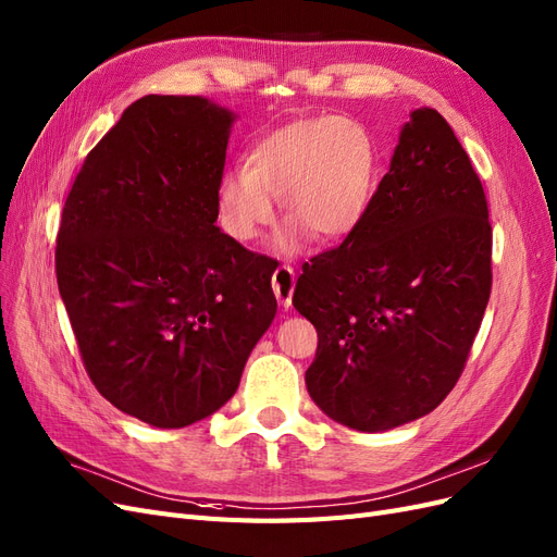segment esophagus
<instances>
[{"mask_svg":"<svg viewBox=\"0 0 557 557\" xmlns=\"http://www.w3.org/2000/svg\"><path fill=\"white\" fill-rule=\"evenodd\" d=\"M272 285H274V295L278 299V305L283 309H290L293 307V293H295V272L293 267L288 264H281L274 276H272Z\"/></svg>","mask_w":557,"mask_h":557,"instance_id":"1","label":"esophagus"}]
</instances>
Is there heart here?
<instances>
[{
  "instance_id": "obj_1",
  "label": "heart",
  "mask_w": 557,
  "mask_h": 557,
  "mask_svg": "<svg viewBox=\"0 0 557 557\" xmlns=\"http://www.w3.org/2000/svg\"><path fill=\"white\" fill-rule=\"evenodd\" d=\"M379 172L372 134L350 117L299 121L269 134L246 158L244 170L225 172L218 185L223 225L234 239H258L274 221V199L290 218L278 248L297 252L309 230L339 239L369 209Z\"/></svg>"
}]
</instances>
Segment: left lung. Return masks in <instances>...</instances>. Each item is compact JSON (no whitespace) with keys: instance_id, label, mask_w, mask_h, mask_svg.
Here are the masks:
<instances>
[{"instance_id":"8db88e82","label":"left lung","mask_w":557,"mask_h":557,"mask_svg":"<svg viewBox=\"0 0 557 557\" xmlns=\"http://www.w3.org/2000/svg\"><path fill=\"white\" fill-rule=\"evenodd\" d=\"M483 185L444 115L411 111L362 223L297 278L318 332L307 391L358 432L434 411L458 383L491 299Z\"/></svg>"}]
</instances>
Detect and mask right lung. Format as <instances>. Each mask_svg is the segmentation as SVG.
<instances>
[{
    "instance_id": "add662e5",
    "label": "right lung",
    "mask_w": 557,
    "mask_h": 557,
    "mask_svg": "<svg viewBox=\"0 0 557 557\" xmlns=\"http://www.w3.org/2000/svg\"><path fill=\"white\" fill-rule=\"evenodd\" d=\"M234 121L207 97L137 99L62 209L55 272L83 364L153 428L221 409L276 315L274 260L215 225Z\"/></svg>"
}]
</instances>
